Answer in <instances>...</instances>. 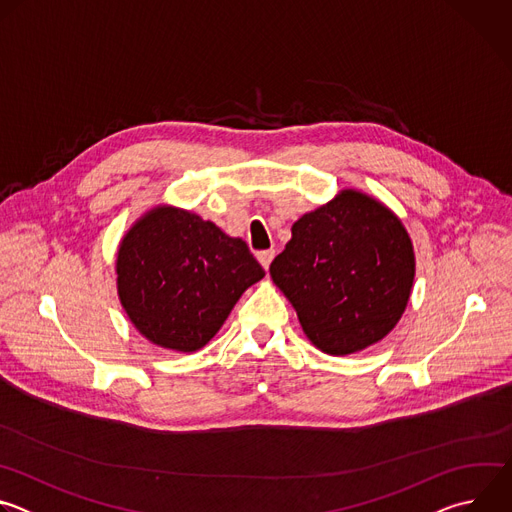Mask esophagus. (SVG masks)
Returning a JSON list of instances; mask_svg holds the SVG:
<instances>
[{
  "mask_svg": "<svg viewBox=\"0 0 512 512\" xmlns=\"http://www.w3.org/2000/svg\"><path fill=\"white\" fill-rule=\"evenodd\" d=\"M273 255H275V251H273V249H267V251H259V253H257V259H259V263L263 265V269H265V271L269 269V263H271Z\"/></svg>",
  "mask_w": 512,
  "mask_h": 512,
  "instance_id": "obj_1",
  "label": "esophagus"
}]
</instances>
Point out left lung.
I'll use <instances>...</instances> for the list:
<instances>
[{
    "label": "left lung",
    "instance_id": "1",
    "mask_svg": "<svg viewBox=\"0 0 512 512\" xmlns=\"http://www.w3.org/2000/svg\"><path fill=\"white\" fill-rule=\"evenodd\" d=\"M269 273L312 344L342 356L395 328L411 294L415 257L387 206L344 190L294 223Z\"/></svg>",
    "mask_w": 512,
    "mask_h": 512
}]
</instances>
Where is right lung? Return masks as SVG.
Returning <instances> with one entry per match:
<instances>
[{"label": "right lung", "mask_w": 512, "mask_h": 512, "mask_svg": "<svg viewBox=\"0 0 512 512\" xmlns=\"http://www.w3.org/2000/svg\"><path fill=\"white\" fill-rule=\"evenodd\" d=\"M265 275L243 239L198 214L158 206L129 229L117 253L119 300L158 346L194 352Z\"/></svg>", "instance_id": "add662e5"}]
</instances>
